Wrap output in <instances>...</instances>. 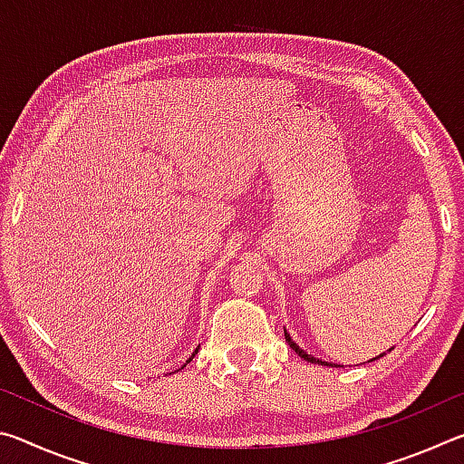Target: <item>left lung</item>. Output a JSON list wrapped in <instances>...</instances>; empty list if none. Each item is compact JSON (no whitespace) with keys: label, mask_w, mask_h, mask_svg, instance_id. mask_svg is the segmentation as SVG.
Instances as JSON below:
<instances>
[{"label":"left lung","mask_w":464,"mask_h":464,"mask_svg":"<svg viewBox=\"0 0 464 464\" xmlns=\"http://www.w3.org/2000/svg\"><path fill=\"white\" fill-rule=\"evenodd\" d=\"M285 337H286V342H288V345H290V348H293L295 352H296V354L298 356H301V358H304V360H307V362H313V364H327V366H335V364H329V362H324V360H319V358H313L311 354H307V352H304V350H301V348H298V345L293 342V340H290V335L285 332ZM382 356V354H381Z\"/></svg>","instance_id":"8db88e82"}]
</instances>
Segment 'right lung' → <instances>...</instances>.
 Wrapping results in <instances>:
<instances>
[{"mask_svg": "<svg viewBox=\"0 0 464 464\" xmlns=\"http://www.w3.org/2000/svg\"><path fill=\"white\" fill-rule=\"evenodd\" d=\"M196 352H198V348H196V350H194V354H196ZM194 354H192V356H190V358H188V360H186V362H190V360H192V358H194ZM182 368H184V366H182Z\"/></svg>", "mask_w": 464, "mask_h": 464, "instance_id": "add662e5", "label": "right lung"}]
</instances>
